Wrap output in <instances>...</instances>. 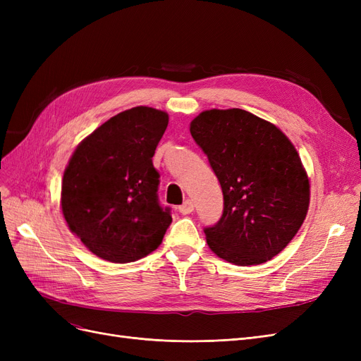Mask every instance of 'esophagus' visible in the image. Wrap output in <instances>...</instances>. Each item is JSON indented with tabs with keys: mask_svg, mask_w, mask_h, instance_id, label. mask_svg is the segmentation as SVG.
Wrapping results in <instances>:
<instances>
[{
	"mask_svg": "<svg viewBox=\"0 0 361 361\" xmlns=\"http://www.w3.org/2000/svg\"><path fill=\"white\" fill-rule=\"evenodd\" d=\"M192 211H194V204H192L191 200H185L183 204L179 206V212H180L182 215H188V214H191Z\"/></svg>",
	"mask_w": 361,
	"mask_h": 361,
	"instance_id": "34e87169",
	"label": "esophagus"
}]
</instances>
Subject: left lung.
<instances>
[{"mask_svg": "<svg viewBox=\"0 0 361 361\" xmlns=\"http://www.w3.org/2000/svg\"><path fill=\"white\" fill-rule=\"evenodd\" d=\"M190 133L220 180L224 209L204 235L214 253L239 267L268 262L297 235L310 182L297 149L267 120L239 108L206 110Z\"/></svg>", "mask_w": 361, "mask_h": 361, "instance_id": "8db88e82", "label": "left lung"}]
</instances>
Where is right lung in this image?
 I'll return each mask as SVG.
<instances>
[{"label":"right lung","mask_w":361,"mask_h":361,"mask_svg":"<svg viewBox=\"0 0 361 361\" xmlns=\"http://www.w3.org/2000/svg\"><path fill=\"white\" fill-rule=\"evenodd\" d=\"M167 125L166 111L134 106L106 120L72 154L61 211L69 231L97 257L128 264L162 243L171 215L158 202L152 158Z\"/></svg>","instance_id":"obj_1"}]
</instances>
